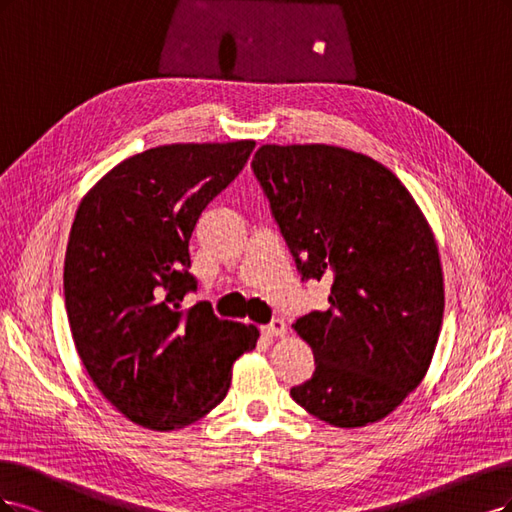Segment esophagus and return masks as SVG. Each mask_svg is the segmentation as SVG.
<instances>
[{"label": "esophagus", "mask_w": 512, "mask_h": 512, "mask_svg": "<svg viewBox=\"0 0 512 512\" xmlns=\"http://www.w3.org/2000/svg\"><path fill=\"white\" fill-rule=\"evenodd\" d=\"M263 336L268 338H278V336H285L287 334V325L283 319H272L266 327H261Z\"/></svg>", "instance_id": "esophagus-1"}]
</instances>
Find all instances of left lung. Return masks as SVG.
I'll return each mask as SVG.
<instances>
[{"label":"left lung","instance_id":"8db88e82","mask_svg":"<svg viewBox=\"0 0 512 512\" xmlns=\"http://www.w3.org/2000/svg\"><path fill=\"white\" fill-rule=\"evenodd\" d=\"M251 168L302 280L329 283L327 310L293 323L315 372L291 389L336 427L385 419L417 389L442 327L438 246L381 163L327 144H263Z\"/></svg>","mask_w":512,"mask_h":512}]
</instances>
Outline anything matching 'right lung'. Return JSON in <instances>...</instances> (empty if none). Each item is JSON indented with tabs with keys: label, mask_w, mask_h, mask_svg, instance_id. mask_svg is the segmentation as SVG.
Listing matches in <instances>:
<instances>
[{
	"label": "right lung",
	"mask_w": 512,
	"mask_h": 512,
	"mask_svg": "<svg viewBox=\"0 0 512 512\" xmlns=\"http://www.w3.org/2000/svg\"><path fill=\"white\" fill-rule=\"evenodd\" d=\"M253 140L166 144L114 166L76 210L63 293L93 385L142 427H185L223 402L255 325L183 310L197 289L189 238L204 208L244 168Z\"/></svg>",
	"instance_id": "1"
}]
</instances>
